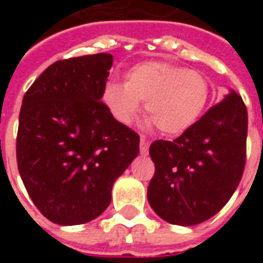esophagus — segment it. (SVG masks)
I'll use <instances>...</instances> for the list:
<instances>
[{
	"instance_id": "34e87169",
	"label": "esophagus",
	"mask_w": 263,
	"mask_h": 263,
	"mask_svg": "<svg viewBox=\"0 0 263 263\" xmlns=\"http://www.w3.org/2000/svg\"><path fill=\"white\" fill-rule=\"evenodd\" d=\"M139 149H141V154L146 155L148 154V149H149V141L148 139H145V138H141V145H139Z\"/></svg>"
}]
</instances>
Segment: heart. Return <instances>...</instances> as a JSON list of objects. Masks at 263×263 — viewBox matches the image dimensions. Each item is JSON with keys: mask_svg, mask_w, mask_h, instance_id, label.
<instances>
[{"mask_svg": "<svg viewBox=\"0 0 263 263\" xmlns=\"http://www.w3.org/2000/svg\"><path fill=\"white\" fill-rule=\"evenodd\" d=\"M209 97L205 76L166 62L135 66L125 83L108 81L103 91L104 103L121 124H131L142 108L141 101H146L148 125L155 124L165 135H179L194 125Z\"/></svg>", "mask_w": 263, "mask_h": 263, "instance_id": "b5f03b06", "label": "heart"}]
</instances>
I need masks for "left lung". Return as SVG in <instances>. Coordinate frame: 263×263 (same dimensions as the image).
I'll use <instances>...</instances> for the list:
<instances>
[{"instance_id": "8db88e82", "label": "left lung", "mask_w": 263, "mask_h": 263, "mask_svg": "<svg viewBox=\"0 0 263 263\" xmlns=\"http://www.w3.org/2000/svg\"><path fill=\"white\" fill-rule=\"evenodd\" d=\"M247 132V107L231 90L175 141L151 143L155 175L148 201L155 213L171 224L187 227L217 214L241 182Z\"/></svg>"}]
</instances>
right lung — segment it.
<instances>
[{
    "mask_svg": "<svg viewBox=\"0 0 263 263\" xmlns=\"http://www.w3.org/2000/svg\"><path fill=\"white\" fill-rule=\"evenodd\" d=\"M111 66L109 53L54 62L22 100L18 171L33 204L54 224L97 218L139 154V135L101 101Z\"/></svg>",
    "mask_w": 263,
    "mask_h": 263,
    "instance_id": "add662e5",
    "label": "right lung"
}]
</instances>
